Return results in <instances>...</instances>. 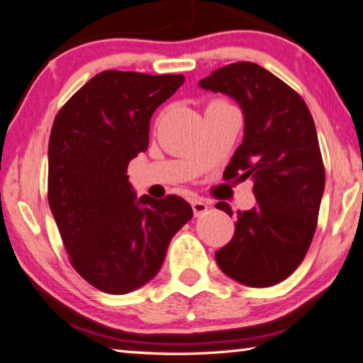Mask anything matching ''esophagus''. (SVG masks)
Returning a JSON list of instances; mask_svg holds the SVG:
<instances>
[{
    "label": "esophagus",
    "mask_w": 363,
    "mask_h": 363,
    "mask_svg": "<svg viewBox=\"0 0 363 363\" xmlns=\"http://www.w3.org/2000/svg\"><path fill=\"white\" fill-rule=\"evenodd\" d=\"M208 203H205L203 200H199V199H195V200H192V210H194V214L196 218L199 216H203V214L208 211Z\"/></svg>",
    "instance_id": "obj_1"
}]
</instances>
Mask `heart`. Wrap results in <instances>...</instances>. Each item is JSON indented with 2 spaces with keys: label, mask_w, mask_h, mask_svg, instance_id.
<instances>
[{
  "label": "heart",
  "mask_w": 363,
  "mask_h": 363,
  "mask_svg": "<svg viewBox=\"0 0 363 363\" xmlns=\"http://www.w3.org/2000/svg\"><path fill=\"white\" fill-rule=\"evenodd\" d=\"M214 102H220V101H214ZM213 104V102H211Z\"/></svg>",
  "instance_id": "1"
}]
</instances>
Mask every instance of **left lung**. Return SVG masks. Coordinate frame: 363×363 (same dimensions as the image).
Listing matches in <instances>:
<instances>
[{"mask_svg":"<svg viewBox=\"0 0 363 363\" xmlns=\"http://www.w3.org/2000/svg\"><path fill=\"white\" fill-rule=\"evenodd\" d=\"M199 86L242 107L245 134L224 179L251 177L256 206L238 211L235 232L216 251L220 270L238 284H280L303 262L314 238L325 168L312 115L296 91L253 62L214 70ZM232 216L225 201L216 205Z\"/></svg>","mask_w":363,"mask_h":363,"instance_id":"8db88e82","label":"left lung"}]
</instances>
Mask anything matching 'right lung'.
Here are the masks:
<instances>
[{
	"label": "right lung",
	"instance_id": "add662e5",
	"mask_svg": "<svg viewBox=\"0 0 363 363\" xmlns=\"http://www.w3.org/2000/svg\"><path fill=\"white\" fill-rule=\"evenodd\" d=\"M182 75L106 70L59 110L49 138L48 201L73 269L108 294L158 274L174 233L192 219L177 195L136 199L128 164L149 145L150 118Z\"/></svg>",
	"mask_w": 363,
	"mask_h": 363
}]
</instances>
